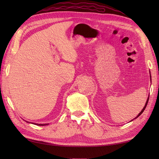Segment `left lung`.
<instances>
[{
	"instance_id": "1",
	"label": "left lung",
	"mask_w": 159,
	"mask_h": 159,
	"mask_svg": "<svg viewBox=\"0 0 159 159\" xmlns=\"http://www.w3.org/2000/svg\"><path fill=\"white\" fill-rule=\"evenodd\" d=\"M150 81L152 82V79H151V75H150ZM148 100H149V97H148V100H147V101H146V104H145V106H144V107L143 108V109H142V111H141V112L139 113V114H138V116L135 117V118H134V119H136V118H137L138 117H139V116H141V113H142L143 112V111H144V110H145V109H146V106H147V104H148Z\"/></svg>"
}]
</instances>
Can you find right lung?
<instances>
[{
	"mask_svg": "<svg viewBox=\"0 0 159 159\" xmlns=\"http://www.w3.org/2000/svg\"><path fill=\"white\" fill-rule=\"evenodd\" d=\"M26 122H29V121H26ZM33 124H36V125H38V126H46V125H48V124H35V123H33Z\"/></svg>",
	"mask_w": 159,
	"mask_h": 159,
	"instance_id": "obj_1",
	"label": "right lung"
}]
</instances>
